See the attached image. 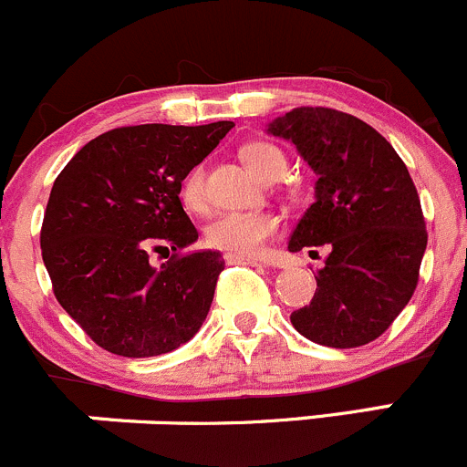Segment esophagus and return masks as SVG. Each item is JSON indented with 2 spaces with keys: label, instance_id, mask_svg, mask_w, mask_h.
<instances>
[{
  "label": "esophagus",
  "instance_id": "obj_1",
  "mask_svg": "<svg viewBox=\"0 0 467 467\" xmlns=\"http://www.w3.org/2000/svg\"><path fill=\"white\" fill-rule=\"evenodd\" d=\"M224 261H227L229 265H261L258 258L240 256V254H224Z\"/></svg>",
  "mask_w": 467,
  "mask_h": 467
}]
</instances>
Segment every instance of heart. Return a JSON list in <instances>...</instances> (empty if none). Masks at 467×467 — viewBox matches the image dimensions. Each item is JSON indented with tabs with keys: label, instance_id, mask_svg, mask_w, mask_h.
I'll return each instance as SVG.
<instances>
[{
	"label": "heart",
	"instance_id": "heart-1",
	"mask_svg": "<svg viewBox=\"0 0 467 467\" xmlns=\"http://www.w3.org/2000/svg\"><path fill=\"white\" fill-rule=\"evenodd\" d=\"M243 161L263 179H276L285 172V156L270 142H252L243 147ZM182 202L188 211H204V168L195 165L182 182ZM279 232V218L270 211H244V213H223L211 220L204 229L209 247L220 252L258 256L267 240Z\"/></svg>",
	"mask_w": 467,
	"mask_h": 467
}]
</instances>
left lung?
Returning a JSON list of instances; mask_svg holds the SVG:
<instances>
[{"mask_svg": "<svg viewBox=\"0 0 467 467\" xmlns=\"http://www.w3.org/2000/svg\"><path fill=\"white\" fill-rule=\"evenodd\" d=\"M267 133L293 142L317 174L316 202L288 249H329L311 304L290 322L327 348L372 343L418 285L427 229L413 179L379 131L343 110L299 106Z\"/></svg>", "mask_w": 467, "mask_h": 467, "instance_id": "8db88e82", "label": "left lung"}]
</instances>
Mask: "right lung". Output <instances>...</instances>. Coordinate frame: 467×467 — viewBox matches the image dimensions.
<instances>
[{
    "label": "right lung",
    "instance_id": "obj_1",
    "mask_svg": "<svg viewBox=\"0 0 467 467\" xmlns=\"http://www.w3.org/2000/svg\"><path fill=\"white\" fill-rule=\"evenodd\" d=\"M234 122L138 124L101 133L61 170L40 247L54 295L106 352L159 357L200 331L224 270L220 252L182 254L197 240L182 182ZM173 252L156 271L151 253Z\"/></svg>",
    "mask_w": 467,
    "mask_h": 467
}]
</instances>
